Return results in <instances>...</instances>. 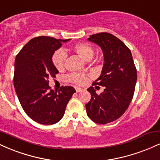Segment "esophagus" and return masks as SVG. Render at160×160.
Returning <instances> with one entry per match:
<instances>
[{
  "mask_svg": "<svg viewBox=\"0 0 160 160\" xmlns=\"http://www.w3.org/2000/svg\"><path fill=\"white\" fill-rule=\"evenodd\" d=\"M75 89H76L77 92H82V88H80V87H76V88H75Z\"/></svg>",
  "mask_w": 160,
  "mask_h": 160,
  "instance_id": "esophagus-1",
  "label": "esophagus"
}]
</instances>
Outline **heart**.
<instances>
[{"instance_id": "obj_1", "label": "heart", "mask_w": 160, "mask_h": 160, "mask_svg": "<svg viewBox=\"0 0 160 160\" xmlns=\"http://www.w3.org/2000/svg\"><path fill=\"white\" fill-rule=\"evenodd\" d=\"M72 50L84 60H90L94 56V49L89 43H75L73 45ZM65 58V53L62 49H58L53 53L52 62L58 71H62L64 69ZM68 80L76 85H83L87 81V77L82 74L74 73L69 75Z\"/></svg>"}]
</instances>
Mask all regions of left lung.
<instances>
[{"instance_id":"obj_1","label":"left lung","mask_w":160,"mask_h":160,"mask_svg":"<svg viewBox=\"0 0 160 160\" xmlns=\"http://www.w3.org/2000/svg\"><path fill=\"white\" fill-rule=\"evenodd\" d=\"M89 41L97 43L104 52V63L101 76L92 86L102 85L98 95L93 86L87 89L91 99L86 104L88 117L99 124L111 122L125 113L133 98L137 70L130 49L122 41L107 32L92 34Z\"/></svg>"}]
</instances>
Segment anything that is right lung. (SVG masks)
I'll use <instances>...</instances> for the list:
<instances>
[{
  "instance_id": "1",
  "label": "right lung",
  "mask_w": 160,
  "mask_h": 160,
  "mask_svg": "<svg viewBox=\"0 0 160 160\" xmlns=\"http://www.w3.org/2000/svg\"><path fill=\"white\" fill-rule=\"evenodd\" d=\"M47 36L33 38L16 57L13 83L18 98L26 114L38 123L52 125L63 117L73 94L74 87L61 86L54 91L49 86V78L58 71L53 65L52 56L62 42Z\"/></svg>"
}]
</instances>
